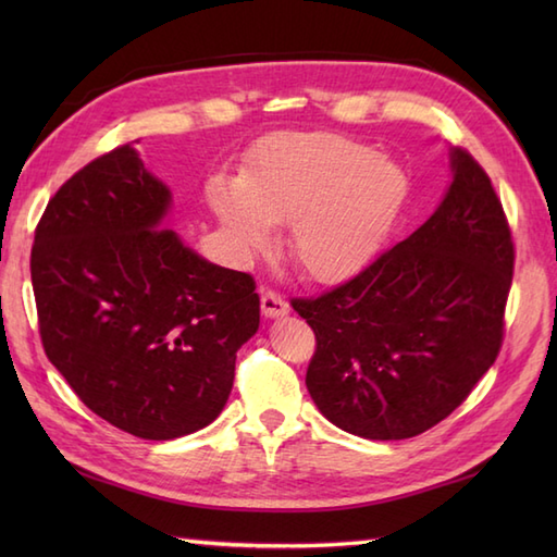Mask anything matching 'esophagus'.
Segmentation results:
<instances>
[{"label": "esophagus", "mask_w": 557, "mask_h": 557, "mask_svg": "<svg viewBox=\"0 0 557 557\" xmlns=\"http://www.w3.org/2000/svg\"><path fill=\"white\" fill-rule=\"evenodd\" d=\"M260 311H263L265 318H282L289 313V304L280 297L275 292H265L260 297Z\"/></svg>", "instance_id": "1"}]
</instances>
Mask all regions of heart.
<instances>
[{
    "mask_svg": "<svg viewBox=\"0 0 557 557\" xmlns=\"http://www.w3.org/2000/svg\"><path fill=\"white\" fill-rule=\"evenodd\" d=\"M409 194L399 162L333 134L275 138L242 176L212 174L206 184L212 215L236 251H265L275 227L289 224L292 260L321 285H342L381 256Z\"/></svg>",
    "mask_w": 557,
    "mask_h": 557,
    "instance_id": "heart-1",
    "label": "heart"
}]
</instances>
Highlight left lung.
<instances>
[{
	"instance_id": "obj_1",
	"label": "left lung",
	"mask_w": 557,
	"mask_h": 557,
	"mask_svg": "<svg viewBox=\"0 0 557 557\" xmlns=\"http://www.w3.org/2000/svg\"><path fill=\"white\" fill-rule=\"evenodd\" d=\"M441 206L405 242L318 299L292 306L315 333L306 387L337 429L405 441L449 417L503 342L515 248L488 174L449 148Z\"/></svg>"
}]
</instances>
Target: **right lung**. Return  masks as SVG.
I'll use <instances>...</instances> for the list:
<instances>
[{
    "label": "right lung",
    "mask_w": 557,
    "mask_h": 557,
    "mask_svg": "<svg viewBox=\"0 0 557 557\" xmlns=\"http://www.w3.org/2000/svg\"><path fill=\"white\" fill-rule=\"evenodd\" d=\"M170 210V186L122 146L59 188L30 253L47 359L90 411L146 441L220 417L260 323L251 275L198 256Z\"/></svg>",
    "instance_id": "1"
}]
</instances>
